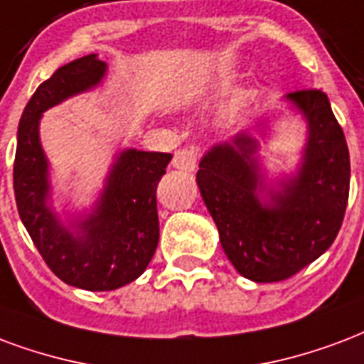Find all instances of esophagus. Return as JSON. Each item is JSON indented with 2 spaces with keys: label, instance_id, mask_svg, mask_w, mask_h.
Listing matches in <instances>:
<instances>
[{
  "label": "esophagus",
  "instance_id": "34e87169",
  "mask_svg": "<svg viewBox=\"0 0 364 364\" xmlns=\"http://www.w3.org/2000/svg\"><path fill=\"white\" fill-rule=\"evenodd\" d=\"M198 156H200V148L198 146H185L179 148L173 154V168L183 169V171H195L196 161H198Z\"/></svg>",
  "mask_w": 364,
  "mask_h": 364
}]
</instances>
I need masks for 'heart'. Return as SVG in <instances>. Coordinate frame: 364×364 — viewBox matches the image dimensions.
<instances>
[{
  "label": "heart",
  "mask_w": 364,
  "mask_h": 364,
  "mask_svg": "<svg viewBox=\"0 0 364 364\" xmlns=\"http://www.w3.org/2000/svg\"><path fill=\"white\" fill-rule=\"evenodd\" d=\"M239 106H243V102H239Z\"/></svg>",
  "instance_id": "obj_1"
}]
</instances>
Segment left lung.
<instances>
[{
    "mask_svg": "<svg viewBox=\"0 0 364 364\" xmlns=\"http://www.w3.org/2000/svg\"><path fill=\"white\" fill-rule=\"evenodd\" d=\"M287 100L305 115L309 139L297 175L270 189V203H260L258 142L247 133L210 148L196 173L225 255L241 276L258 284L291 278L326 252L349 198V150L328 96L303 88Z\"/></svg>",
    "mask_w": 364,
    "mask_h": 364,
    "instance_id": "left-lung-1",
    "label": "left lung"
}]
</instances>
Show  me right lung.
Listing matches in <instances>:
<instances>
[{
  "instance_id": "1",
  "label": "right lung",
  "mask_w": 364,
  "mask_h": 364,
  "mask_svg": "<svg viewBox=\"0 0 364 364\" xmlns=\"http://www.w3.org/2000/svg\"><path fill=\"white\" fill-rule=\"evenodd\" d=\"M106 75L96 53L59 67L32 94L18 123L13 189L18 216L32 243L61 282L86 291H112L146 270L160 239L156 187L171 154L123 150L90 216L69 228L59 222L50 198L48 160L40 144V117L48 107L90 90Z\"/></svg>"
}]
</instances>
